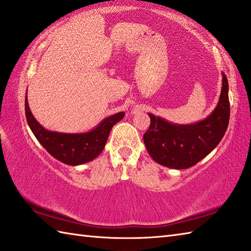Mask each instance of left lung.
<instances>
[{
  "label": "left lung",
  "instance_id": "obj_1",
  "mask_svg": "<svg viewBox=\"0 0 251 251\" xmlns=\"http://www.w3.org/2000/svg\"><path fill=\"white\" fill-rule=\"evenodd\" d=\"M150 126L144 143L155 162L170 169L196 165L217 147L229 126V83L222 73V88L217 106L205 119L177 125L148 113Z\"/></svg>",
  "mask_w": 251,
  "mask_h": 251
}]
</instances>
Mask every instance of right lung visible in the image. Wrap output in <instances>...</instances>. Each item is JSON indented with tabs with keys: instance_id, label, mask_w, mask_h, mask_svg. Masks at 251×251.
Returning a JSON list of instances; mask_svg holds the SVG:
<instances>
[{
	"instance_id": "obj_1",
	"label": "right lung",
	"mask_w": 251,
	"mask_h": 251,
	"mask_svg": "<svg viewBox=\"0 0 251 251\" xmlns=\"http://www.w3.org/2000/svg\"><path fill=\"white\" fill-rule=\"evenodd\" d=\"M25 117L33 134L54 159L68 165H80L96 159L103 151L113 126L125 117L124 111L104 118L92 130L83 133H63L44 127L33 116L25 96Z\"/></svg>"
}]
</instances>
